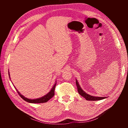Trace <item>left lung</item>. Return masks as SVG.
Masks as SVG:
<instances>
[{"label": "left lung", "instance_id": "8db88e82", "mask_svg": "<svg viewBox=\"0 0 128 128\" xmlns=\"http://www.w3.org/2000/svg\"><path fill=\"white\" fill-rule=\"evenodd\" d=\"M76 85L77 86L78 88V91L81 96L84 97L86 100H101L103 99L106 98V97H95L91 96L84 91L81 88L80 85L78 83V81L77 80H76Z\"/></svg>", "mask_w": 128, "mask_h": 128}]
</instances>
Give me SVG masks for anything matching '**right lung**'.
<instances>
[{
    "label": "right lung",
    "mask_w": 128,
    "mask_h": 128,
    "mask_svg": "<svg viewBox=\"0 0 128 128\" xmlns=\"http://www.w3.org/2000/svg\"><path fill=\"white\" fill-rule=\"evenodd\" d=\"M9 78H10V74H9ZM56 82L54 84V86H53V88H52L51 90L48 92L47 94H46L45 96H43L42 97H40L38 98H36V99H33V100H31V99H28V98H26L25 97H24V96H22V94H21L20 92H19L18 90L17 89H16V91H17L18 94L20 95V96L22 98L25 100V101L29 102V103H45V102H47L48 100H50L51 98H52L54 95V90H55V87L56 86Z\"/></svg>",
    "instance_id": "obj_1"
}]
</instances>
